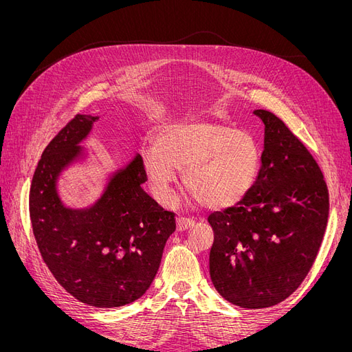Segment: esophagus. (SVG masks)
I'll return each instance as SVG.
<instances>
[{
    "instance_id": "34e87169",
    "label": "esophagus",
    "mask_w": 352,
    "mask_h": 352,
    "mask_svg": "<svg viewBox=\"0 0 352 352\" xmlns=\"http://www.w3.org/2000/svg\"><path fill=\"white\" fill-rule=\"evenodd\" d=\"M194 225H195V221L192 219H188V217H177L176 219V228L179 232L192 228Z\"/></svg>"
}]
</instances>
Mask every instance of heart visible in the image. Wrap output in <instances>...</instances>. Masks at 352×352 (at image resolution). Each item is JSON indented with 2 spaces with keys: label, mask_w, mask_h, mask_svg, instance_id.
Returning a JSON list of instances; mask_svg holds the SVG:
<instances>
[{
  "label": "heart",
  "mask_w": 352,
  "mask_h": 352,
  "mask_svg": "<svg viewBox=\"0 0 352 352\" xmlns=\"http://www.w3.org/2000/svg\"><path fill=\"white\" fill-rule=\"evenodd\" d=\"M141 157L148 188L160 204L173 201L179 170H184L185 188L210 210L239 204L261 166V150L250 133L204 119L167 123Z\"/></svg>",
  "instance_id": "1"
}]
</instances>
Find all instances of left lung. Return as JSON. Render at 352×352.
Masks as SVG:
<instances>
[{
    "label": "left lung",
    "mask_w": 352,
    "mask_h": 352,
    "mask_svg": "<svg viewBox=\"0 0 352 352\" xmlns=\"http://www.w3.org/2000/svg\"><path fill=\"white\" fill-rule=\"evenodd\" d=\"M264 124L257 180L239 204L208 216L214 230L210 276L226 301L272 307L305 279L329 216L323 175L304 144L273 113L254 110Z\"/></svg>",
    "instance_id": "1"
}]
</instances>
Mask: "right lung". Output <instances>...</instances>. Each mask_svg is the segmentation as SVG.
Listing matches in <instances>:
<instances>
[{
    "mask_svg": "<svg viewBox=\"0 0 352 352\" xmlns=\"http://www.w3.org/2000/svg\"><path fill=\"white\" fill-rule=\"evenodd\" d=\"M98 120L78 114L48 144L32 179L29 212L42 258L57 282L83 304L113 308L148 291L176 221L141 188L146 179L140 154L111 170L88 207L63 201L60 179L88 162L82 142Z\"/></svg>",
    "mask_w": 352,
    "mask_h": 352,
    "instance_id": "add662e5",
    "label": "right lung"
}]
</instances>
